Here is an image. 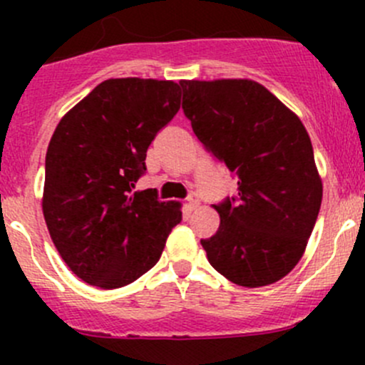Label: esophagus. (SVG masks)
Returning a JSON list of instances; mask_svg holds the SVG:
<instances>
[{
    "label": "esophagus",
    "mask_w": 365,
    "mask_h": 365,
    "mask_svg": "<svg viewBox=\"0 0 365 365\" xmlns=\"http://www.w3.org/2000/svg\"><path fill=\"white\" fill-rule=\"evenodd\" d=\"M187 203H189V208L190 210L197 208V206H200V196H197L196 192L189 194V197H187Z\"/></svg>",
    "instance_id": "34e87169"
}]
</instances>
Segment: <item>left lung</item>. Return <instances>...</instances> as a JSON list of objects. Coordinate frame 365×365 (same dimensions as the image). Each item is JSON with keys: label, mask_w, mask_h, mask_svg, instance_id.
Segmentation results:
<instances>
[{"label": "left lung", "mask_w": 365, "mask_h": 365, "mask_svg": "<svg viewBox=\"0 0 365 365\" xmlns=\"http://www.w3.org/2000/svg\"><path fill=\"white\" fill-rule=\"evenodd\" d=\"M180 84L194 134L238 176V196L213 205L220 226L201 240L206 257L235 284H274L304 256L322 206L311 138L300 118L256 81Z\"/></svg>", "instance_id": "obj_1"}]
</instances>
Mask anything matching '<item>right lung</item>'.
Returning a JSON list of instances; mask_svg holds the SVG:
<instances>
[{"label":"right lung","instance_id":"right-lung-1","mask_svg":"<svg viewBox=\"0 0 365 365\" xmlns=\"http://www.w3.org/2000/svg\"><path fill=\"white\" fill-rule=\"evenodd\" d=\"M175 81L108 79L58 123L46 155L42 210L67 267L102 289L155 267L182 220L180 205L134 192L146 150L180 109Z\"/></svg>","mask_w":365,"mask_h":365}]
</instances>
